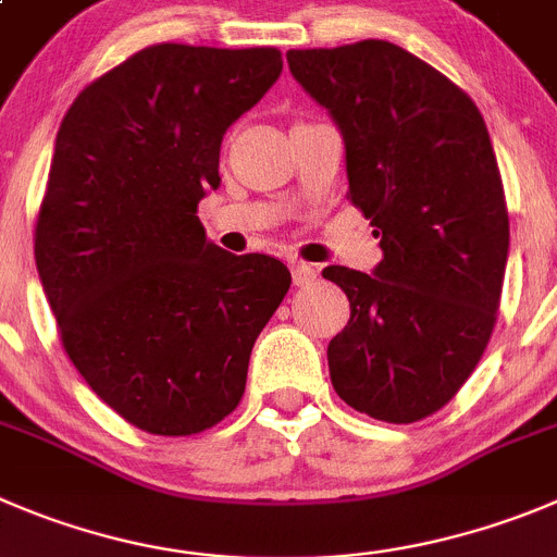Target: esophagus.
<instances>
[{"instance_id":"esophagus-1","label":"esophagus","mask_w":557,"mask_h":557,"mask_svg":"<svg viewBox=\"0 0 557 557\" xmlns=\"http://www.w3.org/2000/svg\"><path fill=\"white\" fill-rule=\"evenodd\" d=\"M290 274H294V285H299V288H308V285H313V280L319 277V269H315L313 263L294 261L290 263Z\"/></svg>"}]
</instances>
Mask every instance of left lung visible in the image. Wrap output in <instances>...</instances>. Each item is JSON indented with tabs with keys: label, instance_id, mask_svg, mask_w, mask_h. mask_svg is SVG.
<instances>
[{
	"label": "left lung",
	"instance_id": "obj_1",
	"mask_svg": "<svg viewBox=\"0 0 557 557\" xmlns=\"http://www.w3.org/2000/svg\"><path fill=\"white\" fill-rule=\"evenodd\" d=\"M294 79L346 143L349 200L382 236L376 272L326 267L351 319L332 387L384 423L440 412L486 351L508 261V208L472 98L387 40L288 51Z\"/></svg>",
	"mask_w": 557,
	"mask_h": 557
}]
</instances>
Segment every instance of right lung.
I'll return each mask as SVG.
<instances>
[{
  "label": "right lung",
  "instance_id": "1",
  "mask_svg": "<svg viewBox=\"0 0 557 557\" xmlns=\"http://www.w3.org/2000/svg\"><path fill=\"white\" fill-rule=\"evenodd\" d=\"M283 54L153 44L85 87L57 132L35 263L62 349L137 429L189 436L238 407L255 337L290 288L272 255L206 242L227 126Z\"/></svg>",
  "mask_w": 557,
  "mask_h": 557
}]
</instances>
